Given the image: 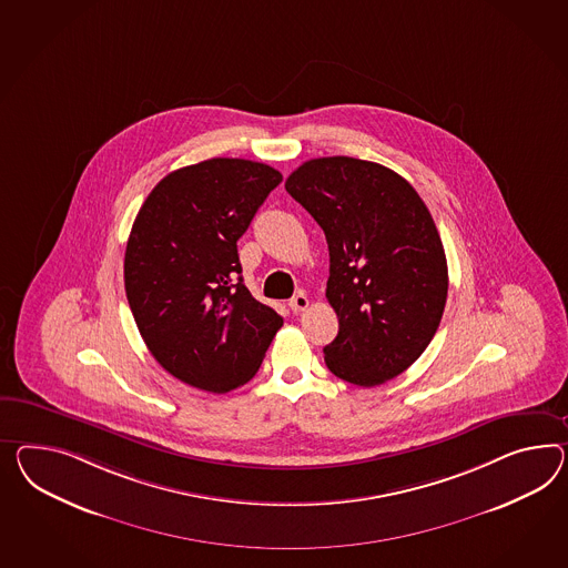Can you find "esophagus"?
Instances as JSON below:
<instances>
[{"mask_svg": "<svg viewBox=\"0 0 568 568\" xmlns=\"http://www.w3.org/2000/svg\"><path fill=\"white\" fill-rule=\"evenodd\" d=\"M306 306H308V296H306L305 292H298V294L292 296L291 308L294 313L305 311Z\"/></svg>", "mask_w": 568, "mask_h": 568, "instance_id": "esophagus-1", "label": "esophagus"}]
</instances>
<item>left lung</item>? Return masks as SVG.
Wrapping results in <instances>:
<instances>
[{
    "mask_svg": "<svg viewBox=\"0 0 568 568\" xmlns=\"http://www.w3.org/2000/svg\"><path fill=\"white\" fill-rule=\"evenodd\" d=\"M286 191L329 247L325 296L339 329L323 348L327 368L361 387L402 375L447 303V257L428 207L404 176L349 156L303 162Z\"/></svg>",
    "mask_w": 568,
    "mask_h": 568,
    "instance_id": "1",
    "label": "left lung"
}]
</instances>
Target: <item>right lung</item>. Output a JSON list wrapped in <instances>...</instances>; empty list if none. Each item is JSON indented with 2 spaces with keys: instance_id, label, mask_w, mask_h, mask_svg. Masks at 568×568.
Here are the masks:
<instances>
[{
  "instance_id": "right-lung-1",
  "label": "right lung",
  "mask_w": 568,
  "mask_h": 568,
  "mask_svg": "<svg viewBox=\"0 0 568 568\" xmlns=\"http://www.w3.org/2000/svg\"><path fill=\"white\" fill-rule=\"evenodd\" d=\"M282 175L210 159L150 191L125 248V294L150 354L195 389L233 392L257 373L282 317L243 284L236 241Z\"/></svg>"
}]
</instances>
